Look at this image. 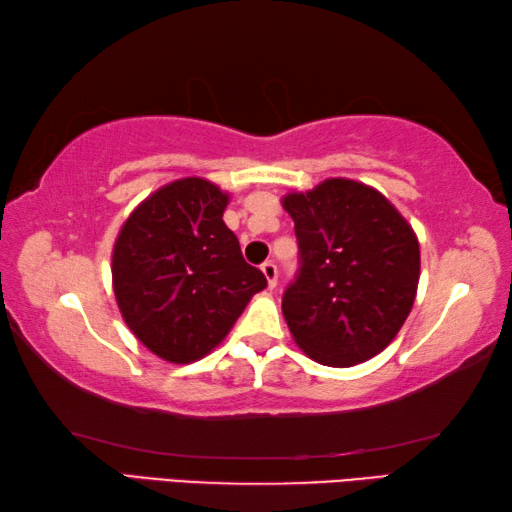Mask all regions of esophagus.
Listing matches in <instances>:
<instances>
[{"instance_id":"esophagus-1","label":"esophagus","mask_w":512,"mask_h":512,"mask_svg":"<svg viewBox=\"0 0 512 512\" xmlns=\"http://www.w3.org/2000/svg\"><path fill=\"white\" fill-rule=\"evenodd\" d=\"M262 273H264V277H266V282H268V287H275L277 284V266H275V262H264L262 264Z\"/></svg>"}]
</instances>
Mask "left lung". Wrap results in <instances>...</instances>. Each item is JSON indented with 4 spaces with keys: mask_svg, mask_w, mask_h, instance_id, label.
Returning <instances> with one entry per match:
<instances>
[{
    "mask_svg": "<svg viewBox=\"0 0 512 512\" xmlns=\"http://www.w3.org/2000/svg\"><path fill=\"white\" fill-rule=\"evenodd\" d=\"M282 207L300 248L298 277L282 298L293 341L323 366L372 359L411 314L420 280L413 228L384 194L348 178L291 192Z\"/></svg>",
    "mask_w": 512,
    "mask_h": 512,
    "instance_id": "8db88e82",
    "label": "left lung"
}]
</instances>
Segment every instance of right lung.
Listing matches in <instances>:
<instances>
[{
    "mask_svg": "<svg viewBox=\"0 0 512 512\" xmlns=\"http://www.w3.org/2000/svg\"><path fill=\"white\" fill-rule=\"evenodd\" d=\"M230 196L205 178L160 187L112 248V289L131 332L160 359L192 363L219 345L266 289L223 223Z\"/></svg>",
    "mask_w": 512,
    "mask_h": 512,
    "instance_id": "add662e5",
    "label": "right lung"
}]
</instances>
